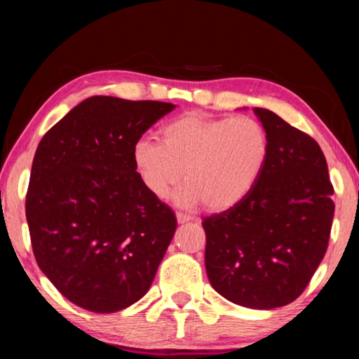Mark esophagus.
<instances>
[{
    "mask_svg": "<svg viewBox=\"0 0 359 359\" xmlns=\"http://www.w3.org/2000/svg\"><path fill=\"white\" fill-rule=\"evenodd\" d=\"M176 220H178V224H186V222H189V220H193V217H191V215H188V214L178 212V214H176Z\"/></svg>",
    "mask_w": 359,
    "mask_h": 359,
    "instance_id": "34e87169",
    "label": "esophagus"
}]
</instances>
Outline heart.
Instances as JSON below:
<instances>
[{
	"label": "heart",
	"instance_id": "1",
	"mask_svg": "<svg viewBox=\"0 0 359 359\" xmlns=\"http://www.w3.org/2000/svg\"><path fill=\"white\" fill-rule=\"evenodd\" d=\"M269 156V137L258 119H217L186 112L160 129V144L140 139L132 163L140 183L155 199L175 194L180 208L205 204L210 210L233 208L258 184Z\"/></svg>",
	"mask_w": 359,
	"mask_h": 359
}]
</instances>
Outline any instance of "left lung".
Segmentation results:
<instances>
[{
  "instance_id": "left-lung-1",
  "label": "left lung",
  "mask_w": 359,
  "mask_h": 359,
  "mask_svg": "<svg viewBox=\"0 0 359 359\" xmlns=\"http://www.w3.org/2000/svg\"><path fill=\"white\" fill-rule=\"evenodd\" d=\"M269 137L258 184L233 208L203 220L212 287L242 307L269 311L301 296L325 257L333 186L312 137L253 107Z\"/></svg>"
}]
</instances>
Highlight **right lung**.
Listing matches in <instances>:
<instances>
[{"instance_id": "1", "label": "right lung", "mask_w": 359, "mask_h": 359, "mask_svg": "<svg viewBox=\"0 0 359 359\" xmlns=\"http://www.w3.org/2000/svg\"><path fill=\"white\" fill-rule=\"evenodd\" d=\"M175 107L91 96L37 147L26 196L34 257L78 307L122 311L154 283L176 217L142 186L132 149Z\"/></svg>"}]
</instances>
